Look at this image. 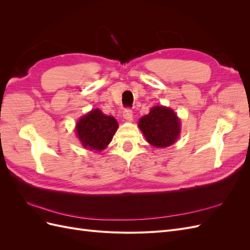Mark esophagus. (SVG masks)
<instances>
[{
  "label": "esophagus",
  "mask_w": 250,
  "mask_h": 250,
  "mask_svg": "<svg viewBox=\"0 0 250 250\" xmlns=\"http://www.w3.org/2000/svg\"><path fill=\"white\" fill-rule=\"evenodd\" d=\"M132 110L130 108H125L123 110V118L126 120V121H132Z\"/></svg>",
  "instance_id": "obj_1"
}]
</instances>
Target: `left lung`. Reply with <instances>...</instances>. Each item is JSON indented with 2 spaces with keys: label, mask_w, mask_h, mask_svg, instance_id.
<instances>
[{
  "label": "left lung",
  "mask_w": 250,
  "mask_h": 250,
  "mask_svg": "<svg viewBox=\"0 0 250 250\" xmlns=\"http://www.w3.org/2000/svg\"><path fill=\"white\" fill-rule=\"evenodd\" d=\"M139 127L147 142L156 148L173 145L180 133V122L173 109L154 106L139 121Z\"/></svg>",
  "instance_id": "8db88e82"
}]
</instances>
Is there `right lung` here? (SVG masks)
<instances>
[{
  "instance_id": "right-lung-1",
  "label": "right lung",
  "mask_w": 250,
  "mask_h": 250,
  "mask_svg": "<svg viewBox=\"0 0 250 250\" xmlns=\"http://www.w3.org/2000/svg\"><path fill=\"white\" fill-rule=\"evenodd\" d=\"M117 120L106 116L99 109H92L76 124V133L84 148L101 151L112 140L118 129Z\"/></svg>"
}]
</instances>
